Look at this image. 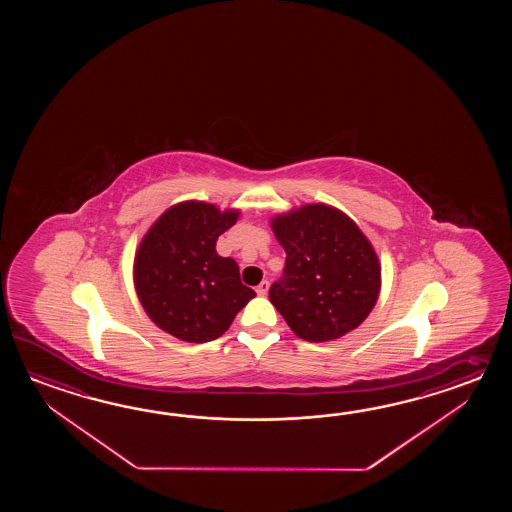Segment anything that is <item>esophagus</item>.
<instances>
[{"label":"esophagus","mask_w":512,"mask_h":512,"mask_svg":"<svg viewBox=\"0 0 512 512\" xmlns=\"http://www.w3.org/2000/svg\"><path fill=\"white\" fill-rule=\"evenodd\" d=\"M267 291H269V282H267V280H263V282H260V285L256 287V293L260 294V296H265Z\"/></svg>","instance_id":"1"}]
</instances>
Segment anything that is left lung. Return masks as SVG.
Instances as JSON below:
<instances>
[{"mask_svg":"<svg viewBox=\"0 0 512 512\" xmlns=\"http://www.w3.org/2000/svg\"><path fill=\"white\" fill-rule=\"evenodd\" d=\"M285 258L269 300L296 337L327 342L359 327L381 293V263L353 219L324 203L271 221Z\"/></svg>","mask_w":512,"mask_h":512,"instance_id":"8db88e82","label":"left lung"}]
</instances>
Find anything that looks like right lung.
<instances>
[{"label":"right lung","mask_w":512,"mask_h":512,"mask_svg":"<svg viewBox=\"0 0 512 512\" xmlns=\"http://www.w3.org/2000/svg\"><path fill=\"white\" fill-rule=\"evenodd\" d=\"M240 216L203 201L168 208L135 254L137 296L153 324L172 337L203 344L221 337L256 293L240 267L221 258L216 241Z\"/></svg>","instance_id":"1"}]
</instances>
